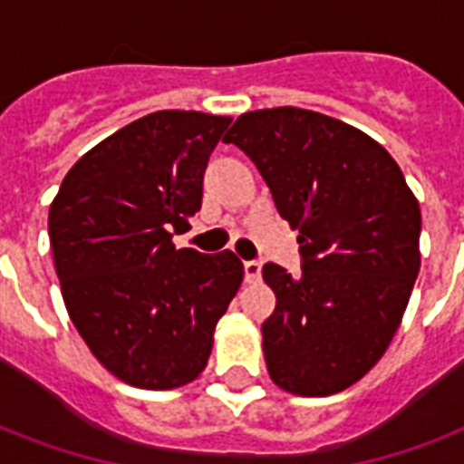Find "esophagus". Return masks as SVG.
Masks as SVG:
<instances>
[{
	"label": "esophagus",
	"instance_id": "1",
	"mask_svg": "<svg viewBox=\"0 0 464 464\" xmlns=\"http://www.w3.org/2000/svg\"><path fill=\"white\" fill-rule=\"evenodd\" d=\"M243 272H246V282H257L262 275L260 260H246L243 262Z\"/></svg>",
	"mask_w": 464,
	"mask_h": 464
}]
</instances>
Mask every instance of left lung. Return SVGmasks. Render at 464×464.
Masks as SVG:
<instances>
[{
	"label": "left lung",
	"instance_id": "1",
	"mask_svg": "<svg viewBox=\"0 0 464 464\" xmlns=\"http://www.w3.org/2000/svg\"><path fill=\"white\" fill-rule=\"evenodd\" d=\"M224 141L253 160L298 228L301 276L262 267L276 296L262 323L269 375L294 395H334L378 363L400 327L419 275V202L378 141L323 112H246Z\"/></svg>",
	"mask_w": 464,
	"mask_h": 464
}]
</instances>
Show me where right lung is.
I'll return each mask as SVG.
<instances>
[{
	"instance_id": "add662e5",
	"label": "right lung",
	"mask_w": 464,
	"mask_h": 464,
	"mask_svg": "<svg viewBox=\"0 0 464 464\" xmlns=\"http://www.w3.org/2000/svg\"><path fill=\"white\" fill-rule=\"evenodd\" d=\"M228 125L195 111L134 120L76 160L50 207L69 317L93 356L134 388L195 381L243 282L231 250H175L170 240L202 207L204 170Z\"/></svg>"
}]
</instances>
